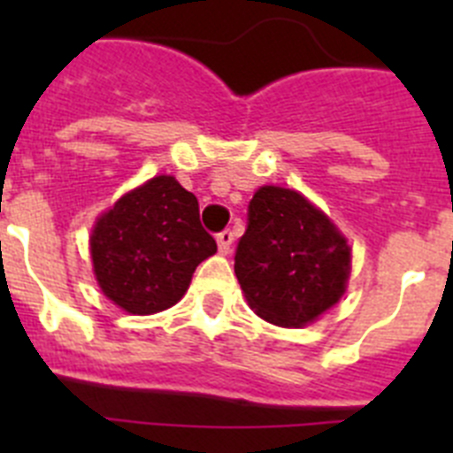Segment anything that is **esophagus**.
I'll use <instances>...</instances> for the list:
<instances>
[{
  "instance_id": "obj_1",
  "label": "esophagus",
  "mask_w": 453,
  "mask_h": 453,
  "mask_svg": "<svg viewBox=\"0 0 453 453\" xmlns=\"http://www.w3.org/2000/svg\"><path fill=\"white\" fill-rule=\"evenodd\" d=\"M234 240H235V234L231 229H224L219 231L218 234V247L222 254H229L231 251V245H234Z\"/></svg>"
}]
</instances>
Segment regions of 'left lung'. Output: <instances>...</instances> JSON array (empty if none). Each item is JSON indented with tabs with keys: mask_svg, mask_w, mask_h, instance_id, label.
I'll return each instance as SVG.
<instances>
[{
	"mask_svg": "<svg viewBox=\"0 0 453 453\" xmlns=\"http://www.w3.org/2000/svg\"><path fill=\"white\" fill-rule=\"evenodd\" d=\"M347 240L295 190L265 186L247 208L235 276L250 306L279 326H302L334 306L349 279Z\"/></svg>",
	"mask_w": 453,
	"mask_h": 453,
	"instance_id": "1",
	"label": "left lung"
}]
</instances>
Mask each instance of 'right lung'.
Returning <instances> with one entry per match:
<instances>
[{"label":"right lung","instance_id":"add662e5","mask_svg":"<svg viewBox=\"0 0 453 453\" xmlns=\"http://www.w3.org/2000/svg\"><path fill=\"white\" fill-rule=\"evenodd\" d=\"M218 251L199 222V202L174 177L124 195L90 238L104 295L127 313L150 315L183 297L199 263Z\"/></svg>","mask_w":453,"mask_h":453}]
</instances>
